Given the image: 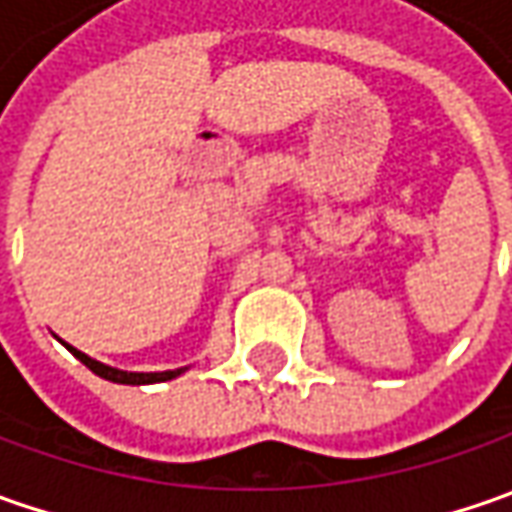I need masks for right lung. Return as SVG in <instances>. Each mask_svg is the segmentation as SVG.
<instances>
[{
    "label": "right lung",
    "mask_w": 512,
    "mask_h": 512,
    "mask_svg": "<svg viewBox=\"0 0 512 512\" xmlns=\"http://www.w3.org/2000/svg\"><path fill=\"white\" fill-rule=\"evenodd\" d=\"M62 342V339H59ZM65 344V342H62ZM70 353L79 359V362L85 364L88 370H93L96 376H102V379H108V382L116 384H156V382H170V379H176V376H182L187 367H176V370H162V373H130V370H119V367H110V364L96 362V359H90L88 353H82V350H76L73 344H65Z\"/></svg>",
    "instance_id": "right-lung-1"
}]
</instances>
